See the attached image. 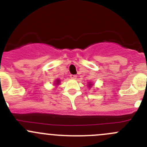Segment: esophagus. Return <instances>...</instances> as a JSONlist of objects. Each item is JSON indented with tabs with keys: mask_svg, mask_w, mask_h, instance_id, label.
<instances>
[{
	"mask_svg": "<svg viewBox=\"0 0 147 147\" xmlns=\"http://www.w3.org/2000/svg\"><path fill=\"white\" fill-rule=\"evenodd\" d=\"M71 78H72V79H76V75H73V74H71V75L70 76Z\"/></svg>",
	"mask_w": 147,
	"mask_h": 147,
	"instance_id": "1",
	"label": "esophagus"
}]
</instances>
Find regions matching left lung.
<instances>
[{
	"mask_svg": "<svg viewBox=\"0 0 147 147\" xmlns=\"http://www.w3.org/2000/svg\"><path fill=\"white\" fill-rule=\"evenodd\" d=\"M88 88H91V86H92V84H91V83H88Z\"/></svg>",
	"mask_w": 147,
	"mask_h": 147,
	"instance_id": "left-lung-1",
	"label": "left lung"
}]
</instances>
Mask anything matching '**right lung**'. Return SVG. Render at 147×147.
<instances>
[{
  "mask_svg": "<svg viewBox=\"0 0 147 147\" xmlns=\"http://www.w3.org/2000/svg\"><path fill=\"white\" fill-rule=\"evenodd\" d=\"M59 83H60V80H59V79H56V81H55V84H56V85H58Z\"/></svg>",
  "mask_w": 147,
  "mask_h": 147,
  "instance_id": "add662e5",
  "label": "right lung"
}]
</instances>
